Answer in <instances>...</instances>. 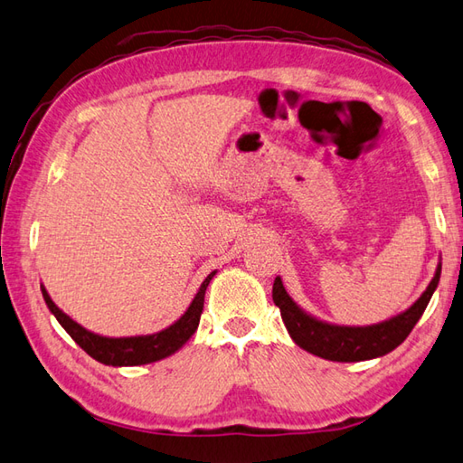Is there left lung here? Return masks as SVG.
<instances>
[{"label": "left lung", "mask_w": 463, "mask_h": 463, "mask_svg": "<svg viewBox=\"0 0 463 463\" xmlns=\"http://www.w3.org/2000/svg\"><path fill=\"white\" fill-rule=\"evenodd\" d=\"M441 261L435 268L431 282L427 284L423 294L417 298L407 310L399 312L397 317H391L377 325L369 326H345L333 325V322L320 320L312 317L304 308L296 304L290 294L286 292L282 278L276 276L272 298L274 304L282 312V320L288 328V335L304 351L320 356L326 361L336 363H359L379 359L397 348L411 333L417 320L421 318L427 304H430L435 288L439 284Z\"/></svg>", "instance_id": "left-lung-1"}]
</instances>
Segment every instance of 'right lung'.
<instances>
[{
	"mask_svg": "<svg viewBox=\"0 0 463 463\" xmlns=\"http://www.w3.org/2000/svg\"><path fill=\"white\" fill-rule=\"evenodd\" d=\"M215 274L217 269H213V272L205 278L187 310L183 312L173 325L159 330V333L137 336H102L92 333V330L84 328L82 325H78L76 320L70 318L64 310H60L56 307V302L50 298V294L46 288H43V284H40V288L43 300H46V307L54 314L60 326H62L66 333L74 338V343L84 348L94 361L109 364V367H138V364L156 363L175 354L179 348L195 335V330L199 326V317H202L203 310L205 290Z\"/></svg>",
	"mask_w": 463,
	"mask_h": 463,
	"instance_id": "right-lung-1",
	"label": "right lung"
}]
</instances>
